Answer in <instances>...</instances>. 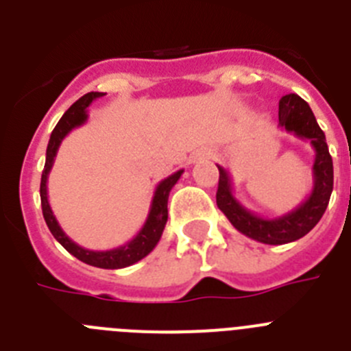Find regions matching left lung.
Listing matches in <instances>:
<instances>
[{"instance_id":"8db88e82","label":"left lung","mask_w":351,"mask_h":351,"mask_svg":"<svg viewBox=\"0 0 351 351\" xmlns=\"http://www.w3.org/2000/svg\"><path fill=\"white\" fill-rule=\"evenodd\" d=\"M280 128L293 133L302 141H309L311 147L315 149L313 190L309 197L290 213L278 218H262L258 214L251 213L235 198L230 173L221 165H216L219 170L218 193H216V204L219 210L241 234L255 239L258 243L274 244V246L293 243L315 228L327 209L334 186L332 158L328 154L325 133L316 123L309 105L295 93L285 95L280 100Z\"/></svg>"}]
</instances>
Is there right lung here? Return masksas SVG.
Listing matches in <instances>:
<instances>
[{"label":"right lung","instance_id":"1","mask_svg":"<svg viewBox=\"0 0 351 351\" xmlns=\"http://www.w3.org/2000/svg\"><path fill=\"white\" fill-rule=\"evenodd\" d=\"M101 96H104V93H88V95H84L82 98H79L75 104L68 108L66 112L63 114V117L60 119V123H58L56 128L52 130L47 145V154H45V167H43L42 172V182H40V198H42L43 218H45L49 230H51V234L54 235L56 241H58L68 253H71V255L75 256V258H79L80 262L93 265V267L123 269L128 267V265H133L135 262H138V260H142L144 256H147L149 253L156 247L158 241H160L161 234H163V228H165L167 225V218H169L167 204H169L170 190L176 186V182L179 181V178H181L184 170H178V172H173L172 176H169L167 179L160 181V184H158L156 190H154V197L153 202H151L147 219H145L141 232H138L132 241H128V243L123 244V246L107 251L86 250V247L73 243V241L64 234L63 228H61L60 223H58V219H56L54 213H52L47 197V179L49 172H51L52 165H54L56 154H58V149H60L63 138L66 137L71 130L79 128V126H82L84 123L88 121V107L93 104V100L101 98Z\"/></svg>","mask_w":351,"mask_h":351}]
</instances>
